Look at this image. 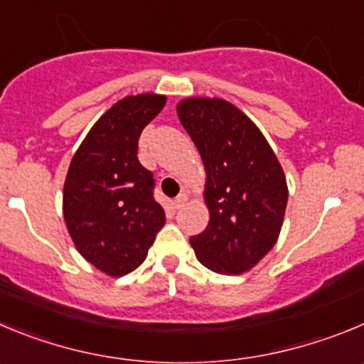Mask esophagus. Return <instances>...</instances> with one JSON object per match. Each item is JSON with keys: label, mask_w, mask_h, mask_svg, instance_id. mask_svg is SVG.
<instances>
[{"label": "esophagus", "mask_w": 364, "mask_h": 364, "mask_svg": "<svg viewBox=\"0 0 364 364\" xmlns=\"http://www.w3.org/2000/svg\"><path fill=\"white\" fill-rule=\"evenodd\" d=\"M186 202H188V195H186V193H180V195L175 198V202H173V205H175L176 209H180V208H184Z\"/></svg>", "instance_id": "1"}]
</instances>
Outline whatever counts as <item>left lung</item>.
I'll return each mask as SVG.
<instances>
[{"mask_svg":"<svg viewBox=\"0 0 364 364\" xmlns=\"http://www.w3.org/2000/svg\"><path fill=\"white\" fill-rule=\"evenodd\" d=\"M176 113L205 168L209 223L191 236L198 262L243 274L274 247L285 216V173L258 126L218 97H188Z\"/></svg>","mask_w":364,"mask_h":364,"instance_id":"8db88e82","label":"left lung"}]
</instances>
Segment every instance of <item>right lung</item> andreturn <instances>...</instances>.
<instances>
[{
  "label": "right lung",
  "mask_w": 364,
  "mask_h": 364,
  "mask_svg": "<svg viewBox=\"0 0 364 364\" xmlns=\"http://www.w3.org/2000/svg\"><path fill=\"white\" fill-rule=\"evenodd\" d=\"M166 95L121 99L99 119L70 162L63 191L66 229L79 255L105 274L135 271L164 228L153 198V173L136 159L139 136L164 108Z\"/></svg>",
  "instance_id": "add662e5"
}]
</instances>
